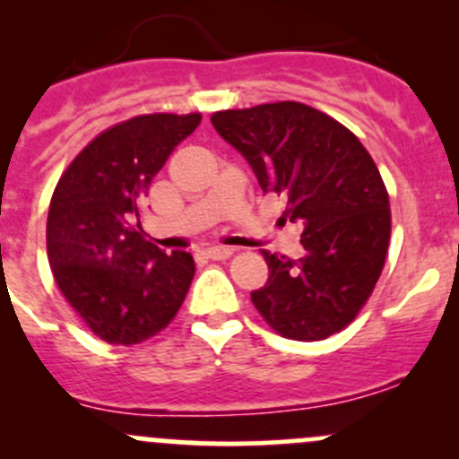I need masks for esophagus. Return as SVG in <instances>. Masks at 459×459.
Masks as SVG:
<instances>
[{
  "label": "esophagus",
  "instance_id": "obj_1",
  "mask_svg": "<svg viewBox=\"0 0 459 459\" xmlns=\"http://www.w3.org/2000/svg\"><path fill=\"white\" fill-rule=\"evenodd\" d=\"M204 253H206V257H211V259H229L230 255H233V248H229V247H208Z\"/></svg>",
  "mask_w": 459,
  "mask_h": 459
}]
</instances>
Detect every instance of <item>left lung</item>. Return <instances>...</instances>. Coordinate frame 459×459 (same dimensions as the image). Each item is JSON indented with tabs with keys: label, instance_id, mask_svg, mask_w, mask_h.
Masks as SVG:
<instances>
[{
	"label": "left lung",
	"instance_id": "1",
	"mask_svg": "<svg viewBox=\"0 0 459 459\" xmlns=\"http://www.w3.org/2000/svg\"><path fill=\"white\" fill-rule=\"evenodd\" d=\"M212 126L286 200L302 226L304 255L264 251L268 281L253 290L259 316L281 337L326 340L353 322L373 293L391 238L388 193L362 142L299 101L220 110Z\"/></svg>",
	"mask_w": 459,
	"mask_h": 459
}]
</instances>
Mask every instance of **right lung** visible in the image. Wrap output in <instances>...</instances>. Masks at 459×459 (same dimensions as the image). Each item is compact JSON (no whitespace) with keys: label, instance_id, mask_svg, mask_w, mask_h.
Returning a JSON list of instances; mask_svg holds the SVG:
<instances>
[{"label":"right lung","instance_id":"obj_1","mask_svg":"<svg viewBox=\"0 0 459 459\" xmlns=\"http://www.w3.org/2000/svg\"><path fill=\"white\" fill-rule=\"evenodd\" d=\"M202 122L140 115L97 135L57 182L46 251L55 281L77 316L108 344H140L178 316L195 262L166 255L140 226V206L170 152Z\"/></svg>","mask_w":459,"mask_h":459}]
</instances>
